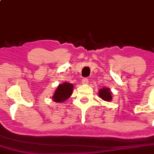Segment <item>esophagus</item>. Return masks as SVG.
<instances>
[{"label": "esophagus", "mask_w": 154, "mask_h": 154, "mask_svg": "<svg viewBox=\"0 0 154 154\" xmlns=\"http://www.w3.org/2000/svg\"><path fill=\"white\" fill-rule=\"evenodd\" d=\"M88 82H89L88 78H84V79H82V83L83 84H88Z\"/></svg>", "instance_id": "obj_1"}]
</instances>
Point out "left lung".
I'll return each mask as SVG.
<instances>
[{"mask_svg": "<svg viewBox=\"0 0 154 154\" xmlns=\"http://www.w3.org/2000/svg\"><path fill=\"white\" fill-rule=\"evenodd\" d=\"M99 97L104 101H111V91L109 88H102L99 90Z\"/></svg>", "mask_w": 154, "mask_h": 154, "instance_id": "obj_1", "label": "left lung"}]
</instances>
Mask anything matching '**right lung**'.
I'll use <instances>...</instances> for the list:
<instances>
[{
	"mask_svg": "<svg viewBox=\"0 0 154 154\" xmlns=\"http://www.w3.org/2000/svg\"><path fill=\"white\" fill-rule=\"evenodd\" d=\"M72 88L73 85L70 83L64 82L62 85H60L53 95V101L55 102H63L66 100L72 95Z\"/></svg>",
	"mask_w": 154,
	"mask_h": 154,
	"instance_id": "add662e5",
	"label": "right lung"
}]
</instances>
